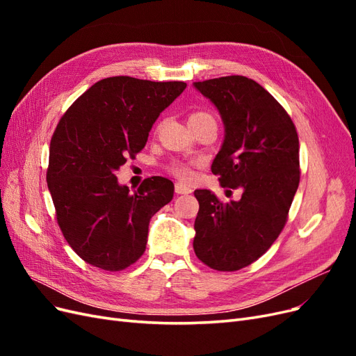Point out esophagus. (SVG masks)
Returning a JSON list of instances; mask_svg holds the SVG:
<instances>
[{"instance_id":"esophagus-1","label":"esophagus","mask_w":356,"mask_h":356,"mask_svg":"<svg viewBox=\"0 0 356 356\" xmlns=\"http://www.w3.org/2000/svg\"><path fill=\"white\" fill-rule=\"evenodd\" d=\"M191 191H193V188L186 184H182V182H177L175 184V193H178V195H188V193H191Z\"/></svg>"}]
</instances>
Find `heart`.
I'll return each mask as SVG.
<instances>
[{
	"label": "heart",
	"mask_w": 356,
	"mask_h": 356,
	"mask_svg": "<svg viewBox=\"0 0 356 356\" xmlns=\"http://www.w3.org/2000/svg\"><path fill=\"white\" fill-rule=\"evenodd\" d=\"M202 115H209L208 113H195L191 114L190 118H195V117H202ZM169 170L172 175H175L177 178L182 179V181H188L193 177V170H191V165L187 163V161H181V160H175L172 161L169 165Z\"/></svg>",
	"instance_id": "heart-1"
}]
</instances>
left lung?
I'll list each match as a JSON object with an SVG mask.
<instances>
[{
    "label": "left lung",
    "mask_w": 356,
    "mask_h": 356,
    "mask_svg": "<svg viewBox=\"0 0 356 356\" xmlns=\"http://www.w3.org/2000/svg\"><path fill=\"white\" fill-rule=\"evenodd\" d=\"M217 106L224 143L211 170L241 200L222 203L196 190L193 248L213 270L234 272L258 260L281 234L300 182L298 135L284 106L257 81L227 75L195 83Z\"/></svg>",
    "instance_id": "obj_1"
}]
</instances>
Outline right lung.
<instances>
[{"label": "right lung", "instance_id": "1", "mask_svg": "<svg viewBox=\"0 0 356 356\" xmlns=\"http://www.w3.org/2000/svg\"><path fill=\"white\" fill-rule=\"evenodd\" d=\"M186 88L108 77L62 115L50 141L47 186L63 238L86 263L118 272L144 254L149 220L174 197V184L152 177L131 193L115 170L145 147L160 113Z\"/></svg>", "mask_w": 356, "mask_h": 356}]
</instances>
